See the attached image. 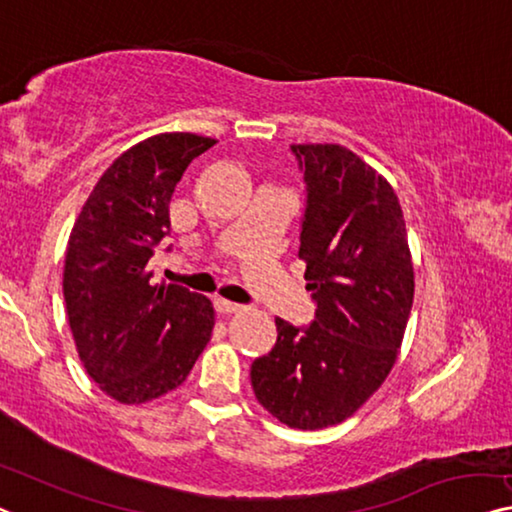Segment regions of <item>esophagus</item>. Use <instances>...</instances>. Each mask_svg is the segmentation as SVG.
<instances>
[{
	"label": "esophagus",
	"mask_w": 512,
	"mask_h": 512,
	"mask_svg": "<svg viewBox=\"0 0 512 512\" xmlns=\"http://www.w3.org/2000/svg\"><path fill=\"white\" fill-rule=\"evenodd\" d=\"M216 308L218 312H223V315H230V312H239L243 305L241 303H234V301H227V299H216Z\"/></svg>",
	"instance_id": "34e87169"
}]
</instances>
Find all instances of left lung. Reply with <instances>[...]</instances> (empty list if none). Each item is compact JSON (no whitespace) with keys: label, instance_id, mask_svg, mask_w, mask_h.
Listing matches in <instances>:
<instances>
[{"label":"left lung","instance_id":"8db88e82","mask_svg":"<svg viewBox=\"0 0 512 512\" xmlns=\"http://www.w3.org/2000/svg\"><path fill=\"white\" fill-rule=\"evenodd\" d=\"M305 183L299 257L315 319L276 317L278 340L250 365L255 398L299 430L338 425L391 372L414 303L398 195L340 144H292Z\"/></svg>","mask_w":512,"mask_h":512}]
</instances>
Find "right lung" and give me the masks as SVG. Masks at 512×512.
<instances>
[{
	"label": "right lung",
	"mask_w": 512,
	"mask_h": 512,
	"mask_svg": "<svg viewBox=\"0 0 512 512\" xmlns=\"http://www.w3.org/2000/svg\"><path fill=\"white\" fill-rule=\"evenodd\" d=\"M216 140L160 133L124 151L91 190L66 248L64 301L89 377L140 404L186 381L213 331L207 296L154 285L151 257L170 234V200L186 167Z\"/></svg>",
	"instance_id": "obj_1"
}]
</instances>
